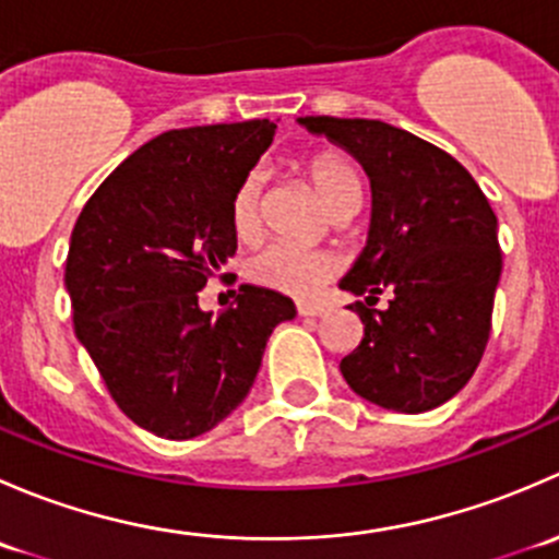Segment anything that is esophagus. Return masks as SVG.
I'll use <instances>...</instances> for the list:
<instances>
[{
    "instance_id": "obj_1",
    "label": "esophagus",
    "mask_w": 559,
    "mask_h": 559,
    "mask_svg": "<svg viewBox=\"0 0 559 559\" xmlns=\"http://www.w3.org/2000/svg\"><path fill=\"white\" fill-rule=\"evenodd\" d=\"M297 313L300 316H324L326 306H319V302H297Z\"/></svg>"
}]
</instances>
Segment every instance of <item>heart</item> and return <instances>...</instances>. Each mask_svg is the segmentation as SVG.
<instances>
[{
    "instance_id": "1",
    "label": "heart",
    "mask_w": 559,
    "mask_h": 559,
    "mask_svg": "<svg viewBox=\"0 0 559 559\" xmlns=\"http://www.w3.org/2000/svg\"><path fill=\"white\" fill-rule=\"evenodd\" d=\"M308 173L330 211H335L348 197H362L359 175L343 156L319 154L308 162ZM262 178L259 173H248L233 197V227L240 238H251L259 229L262 213ZM337 273V259L326 251L302 248L295 243L264 246L248 264V275L267 289H278L292 297H313L321 286Z\"/></svg>"
}]
</instances>
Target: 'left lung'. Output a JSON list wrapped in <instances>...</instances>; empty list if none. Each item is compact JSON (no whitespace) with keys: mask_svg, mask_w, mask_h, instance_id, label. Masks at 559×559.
<instances>
[{"mask_svg":"<svg viewBox=\"0 0 559 559\" xmlns=\"http://www.w3.org/2000/svg\"><path fill=\"white\" fill-rule=\"evenodd\" d=\"M362 165L373 191L368 246L341 289L364 302L365 337L341 359L346 384L381 408L425 414L476 373L492 330L503 257L498 218L473 175L438 145L373 118L306 116Z\"/></svg>","mask_w":559,"mask_h":559,"instance_id":"obj_1","label":"left lung"}]
</instances>
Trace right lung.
<instances>
[{
    "mask_svg": "<svg viewBox=\"0 0 559 559\" xmlns=\"http://www.w3.org/2000/svg\"><path fill=\"white\" fill-rule=\"evenodd\" d=\"M275 123L170 129L140 145L83 205L64 284L78 341L138 427L170 441L213 430L246 400L289 297L243 284L213 319L200 289L238 251L233 197Z\"/></svg>",
    "mask_w": 559,
    "mask_h": 559,
    "instance_id": "add662e5",
    "label": "right lung"
}]
</instances>
